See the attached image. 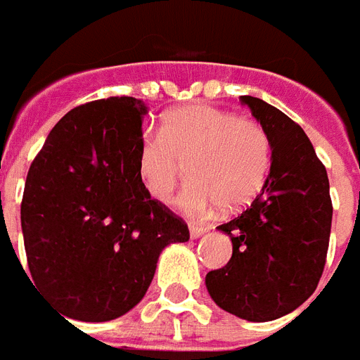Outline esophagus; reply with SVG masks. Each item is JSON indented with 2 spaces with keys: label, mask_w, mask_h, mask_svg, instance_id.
I'll use <instances>...</instances> for the list:
<instances>
[{
  "label": "esophagus",
  "mask_w": 360,
  "mask_h": 360,
  "mask_svg": "<svg viewBox=\"0 0 360 360\" xmlns=\"http://www.w3.org/2000/svg\"><path fill=\"white\" fill-rule=\"evenodd\" d=\"M206 232H208V229H204V226L189 225V236H191V240H198V238L206 234Z\"/></svg>",
  "instance_id": "obj_1"
}]
</instances>
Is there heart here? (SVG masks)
<instances>
[{"mask_svg": "<svg viewBox=\"0 0 360 360\" xmlns=\"http://www.w3.org/2000/svg\"><path fill=\"white\" fill-rule=\"evenodd\" d=\"M269 160V137L258 122L204 103L169 111L162 134H143L135 150L137 176L158 202L171 198L186 165L189 182L178 206L188 214L217 204L229 212L243 208L260 191Z\"/></svg>", "mask_w": 360, "mask_h": 360, "instance_id": "heart-1", "label": "heart"}]
</instances>
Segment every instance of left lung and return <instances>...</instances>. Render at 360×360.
<instances>
[{"instance_id": "left-lung-1", "label": "left lung", "mask_w": 360, "mask_h": 360, "mask_svg": "<svg viewBox=\"0 0 360 360\" xmlns=\"http://www.w3.org/2000/svg\"><path fill=\"white\" fill-rule=\"evenodd\" d=\"M240 102L269 137L271 167L251 206L217 226L232 241V258L206 275V288L230 314L271 321L294 312L320 283L333 221L329 178L301 126L260 98Z\"/></svg>"}]
</instances>
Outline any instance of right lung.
I'll return each mask as SVG.
<instances>
[{
    "mask_svg": "<svg viewBox=\"0 0 360 360\" xmlns=\"http://www.w3.org/2000/svg\"><path fill=\"white\" fill-rule=\"evenodd\" d=\"M143 100L113 96L63 117L31 163L22 232L37 290L77 321H109L145 297L158 258L189 240L143 188L135 150Z\"/></svg>",
    "mask_w": 360,
    "mask_h": 360,
    "instance_id": "1",
    "label": "right lung"
}]
</instances>
